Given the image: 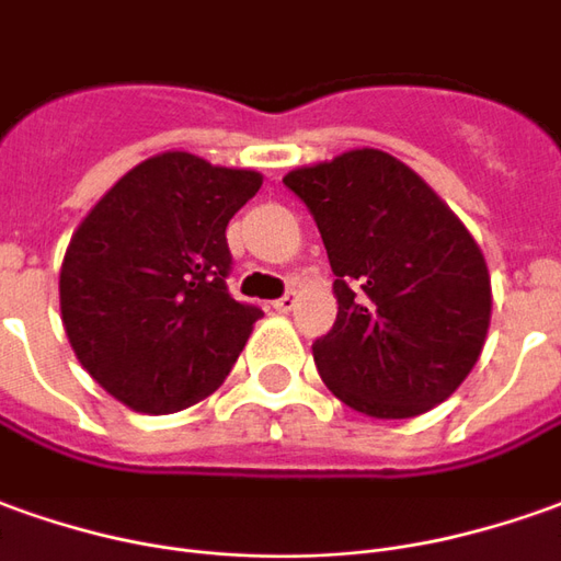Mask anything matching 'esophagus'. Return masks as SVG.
Masks as SVG:
<instances>
[{
    "mask_svg": "<svg viewBox=\"0 0 561 561\" xmlns=\"http://www.w3.org/2000/svg\"><path fill=\"white\" fill-rule=\"evenodd\" d=\"M272 308L277 311V314H287V311H293V308H296V293H287V296H280L277 302H272Z\"/></svg>",
    "mask_w": 561,
    "mask_h": 561,
    "instance_id": "obj_1",
    "label": "esophagus"
}]
</instances>
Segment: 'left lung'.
Wrapping results in <instances>:
<instances>
[{"instance_id": "left-lung-1", "label": "left lung", "mask_w": 561, "mask_h": 561, "mask_svg": "<svg viewBox=\"0 0 561 561\" xmlns=\"http://www.w3.org/2000/svg\"><path fill=\"white\" fill-rule=\"evenodd\" d=\"M318 222L339 314L314 363L369 419H415L458 391L485 345L492 280L480 243L412 168L351 149L284 176Z\"/></svg>"}]
</instances>
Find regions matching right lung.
<instances>
[{"label":"right lung","mask_w":561,"mask_h":561,"mask_svg":"<svg viewBox=\"0 0 561 561\" xmlns=\"http://www.w3.org/2000/svg\"><path fill=\"white\" fill-rule=\"evenodd\" d=\"M262 173L161 152L96 201L60 265V318L79 363L134 412L168 415L226 381L256 305L231 299L226 226Z\"/></svg>","instance_id":"obj_1"}]
</instances>
